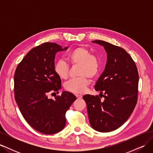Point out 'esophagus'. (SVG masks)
Listing matches in <instances>:
<instances>
[{
  "label": "esophagus",
  "mask_w": 153,
  "mask_h": 153,
  "mask_svg": "<svg viewBox=\"0 0 153 153\" xmlns=\"http://www.w3.org/2000/svg\"><path fill=\"white\" fill-rule=\"evenodd\" d=\"M75 96H76V97L77 98V99H81L82 98V96L80 95V94H76Z\"/></svg>",
  "instance_id": "1"
}]
</instances>
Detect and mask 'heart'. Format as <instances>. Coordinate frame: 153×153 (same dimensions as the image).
<instances>
[{"instance_id": "1", "label": "heart", "mask_w": 153, "mask_h": 153, "mask_svg": "<svg viewBox=\"0 0 153 153\" xmlns=\"http://www.w3.org/2000/svg\"><path fill=\"white\" fill-rule=\"evenodd\" d=\"M66 59L71 65H79L78 75L80 76L68 81L64 87L66 90L73 93H84L89 83L87 77L94 78L100 70V58L91 54L89 50L84 47H77L66 55ZM54 71L60 78L66 79L69 75V66L65 61L59 59L55 64Z\"/></svg>"}]
</instances>
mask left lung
<instances>
[{
    "mask_svg": "<svg viewBox=\"0 0 153 153\" xmlns=\"http://www.w3.org/2000/svg\"><path fill=\"white\" fill-rule=\"evenodd\" d=\"M92 42L104 47L107 62L94 86L100 96L87 94L83 99L91 126L100 132H110L121 126L132 114L137 102L139 76L135 62L124 49L104 41Z\"/></svg>",
    "mask_w": 153,
    "mask_h": 153,
    "instance_id": "left-lung-1",
    "label": "left lung"
}]
</instances>
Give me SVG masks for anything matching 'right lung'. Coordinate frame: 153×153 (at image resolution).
<instances>
[{"mask_svg": "<svg viewBox=\"0 0 153 153\" xmlns=\"http://www.w3.org/2000/svg\"><path fill=\"white\" fill-rule=\"evenodd\" d=\"M67 48L48 42L32 48L18 64L14 76L15 98L23 117L36 130L47 135L64 128L66 112L76 99L67 91L54 100L48 98L61 88V78L54 71L55 53Z\"/></svg>", "mask_w": 153, "mask_h": 153, "instance_id": "right-lung-1", "label": "right lung"}]
</instances>
